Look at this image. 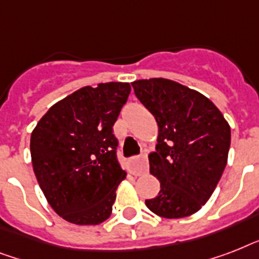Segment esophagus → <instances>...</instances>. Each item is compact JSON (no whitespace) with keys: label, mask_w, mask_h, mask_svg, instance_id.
Listing matches in <instances>:
<instances>
[{"label":"esophagus","mask_w":259,"mask_h":259,"mask_svg":"<svg viewBox=\"0 0 259 259\" xmlns=\"http://www.w3.org/2000/svg\"><path fill=\"white\" fill-rule=\"evenodd\" d=\"M148 170V154L142 153L138 157L130 158V172L138 176Z\"/></svg>","instance_id":"1"}]
</instances>
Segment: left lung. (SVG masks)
<instances>
[{
	"instance_id": "8db88e82",
	"label": "left lung",
	"mask_w": 259,
	"mask_h": 259,
	"mask_svg": "<svg viewBox=\"0 0 259 259\" xmlns=\"http://www.w3.org/2000/svg\"><path fill=\"white\" fill-rule=\"evenodd\" d=\"M136 97L158 125L150 173L160 192L145 200L158 217L177 219L197 212L217 188L227 164L231 130L208 98L162 78L132 83Z\"/></svg>"
}]
</instances>
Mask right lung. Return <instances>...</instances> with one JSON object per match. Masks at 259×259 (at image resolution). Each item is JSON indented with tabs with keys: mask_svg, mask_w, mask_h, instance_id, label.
Wrapping results in <instances>:
<instances>
[{
	"mask_svg": "<svg viewBox=\"0 0 259 259\" xmlns=\"http://www.w3.org/2000/svg\"><path fill=\"white\" fill-rule=\"evenodd\" d=\"M129 83L83 87L54 105L30 136L36 179L55 212L74 225L110 217L115 189L126 177L113 133Z\"/></svg>",
	"mask_w": 259,
	"mask_h": 259,
	"instance_id": "obj_1",
	"label": "right lung"
}]
</instances>
